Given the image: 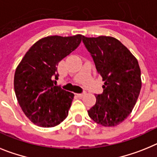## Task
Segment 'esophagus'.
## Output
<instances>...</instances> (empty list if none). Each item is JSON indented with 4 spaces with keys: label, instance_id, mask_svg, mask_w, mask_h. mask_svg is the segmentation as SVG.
Instances as JSON below:
<instances>
[{
    "label": "esophagus",
    "instance_id": "1",
    "mask_svg": "<svg viewBox=\"0 0 157 157\" xmlns=\"http://www.w3.org/2000/svg\"><path fill=\"white\" fill-rule=\"evenodd\" d=\"M85 94H86V92H83L82 93L77 94V95H78V96H80V97H82V96H84V95H85Z\"/></svg>",
    "mask_w": 157,
    "mask_h": 157
}]
</instances>
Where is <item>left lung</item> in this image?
<instances>
[{"label": "left lung", "mask_w": 157, "mask_h": 157, "mask_svg": "<svg viewBox=\"0 0 157 157\" xmlns=\"http://www.w3.org/2000/svg\"><path fill=\"white\" fill-rule=\"evenodd\" d=\"M82 41L92 56L104 85L96 103L88 110L94 122L114 126L126 119L137 103L141 88V69L136 58L120 41L110 36Z\"/></svg>", "instance_id": "1"}]
</instances>
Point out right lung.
<instances>
[{"mask_svg": "<svg viewBox=\"0 0 157 157\" xmlns=\"http://www.w3.org/2000/svg\"><path fill=\"white\" fill-rule=\"evenodd\" d=\"M83 35L43 38L26 53L16 69L14 89L25 115L41 127L58 126L68 116L74 94L54 86L58 65L78 47Z\"/></svg>", "mask_w": 157, "mask_h": 157, "instance_id": "add662e5", "label": "right lung"}]
</instances>
